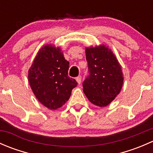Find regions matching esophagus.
I'll return each instance as SVG.
<instances>
[{
	"label": "esophagus",
	"instance_id": "esophagus-1",
	"mask_svg": "<svg viewBox=\"0 0 153 153\" xmlns=\"http://www.w3.org/2000/svg\"><path fill=\"white\" fill-rule=\"evenodd\" d=\"M75 80H76V81L78 82V84H81V76L77 77V78H75Z\"/></svg>",
	"mask_w": 153,
	"mask_h": 153
}]
</instances>
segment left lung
I'll return each instance as SVG.
<instances>
[{
    "instance_id": "1",
    "label": "left lung",
    "mask_w": 153,
    "mask_h": 153,
    "mask_svg": "<svg viewBox=\"0 0 153 153\" xmlns=\"http://www.w3.org/2000/svg\"><path fill=\"white\" fill-rule=\"evenodd\" d=\"M89 74L83 83L88 100L101 107L110 104L120 93L124 82L121 67L109 47L100 45L86 48Z\"/></svg>"
}]
</instances>
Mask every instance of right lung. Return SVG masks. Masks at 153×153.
<instances>
[{
    "instance_id": "1",
    "label": "right lung",
    "mask_w": 153,
    "mask_h": 153,
    "mask_svg": "<svg viewBox=\"0 0 153 153\" xmlns=\"http://www.w3.org/2000/svg\"><path fill=\"white\" fill-rule=\"evenodd\" d=\"M69 67L61 48L47 44L38 51L29 69L31 89L39 102L48 109L61 107L78 84L68 75Z\"/></svg>"
}]
</instances>
